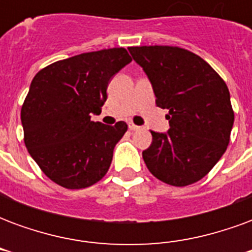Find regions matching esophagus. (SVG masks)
Instances as JSON below:
<instances>
[{"label":"esophagus","instance_id":"esophagus-1","mask_svg":"<svg viewBox=\"0 0 252 252\" xmlns=\"http://www.w3.org/2000/svg\"><path fill=\"white\" fill-rule=\"evenodd\" d=\"M128 126H129V129H131V131H139V129H140V126H135L133 123H129V124H128Z\"/></svg>","mask_w":252,"mask_h":252}]
</instances>
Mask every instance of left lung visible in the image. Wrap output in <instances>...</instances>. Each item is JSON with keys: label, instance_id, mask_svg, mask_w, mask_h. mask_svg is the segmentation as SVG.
Returning <instances> with one entry per match:
<instances>
[{"label": "left lung", "instance_id": "8db88e82", "mask_svg": "<svg viewBox=\"0 0 252 252\" xmlns=\"http://www.w3.org/2000/svg\"><path fill=\"white\" fill-rule=\"evenodd\" d=\"M167 109V133L151 131L143 151L150 173L164 184L188 186L204 178L225 153L233 126L229 90L202 58L173 46L129 47Z\"/></svg>", "mask_w": 252, "mask_h": 252}]
</instances>
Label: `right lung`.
Instances as JSON below:
<instances>
[{
    "label": "right lung",
    "instance_id": "obj_1",
    "mask_svg": "<svg viewBox=\"0 0 252 252\" xmlns=\"http://www.w3.org/2000/svg\"><path fill=\"white\" fill-rule=\"evenodd\" d=\"M126 48L85 52L41 68L21 106L25 147L41 171L66 189H83L104 177L124 121H92L106 101L110 78L131 62Z\"/></svg>",
    "mask_w": 252,
    "mask_h": 252
}]
</instances>
